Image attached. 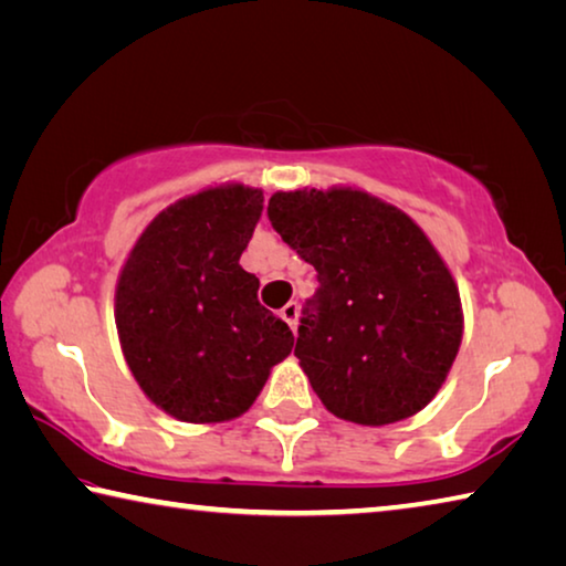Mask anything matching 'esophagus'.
<instances>
[{
	"label": "esophagus",
	"instance_id": "esophagus-1",
	"mask_svg": "<svg viewBox=\"0 0 566 566\" xmlns=\"http://www.w3.org/2000/svg\"><path fill=\"white\" fill-rule=\"evenodd\" d=\"M280 314H282V319H284L286 324H290L292 332H296V319H300V304H296V302L284 304Z\"/></svg>",
	"mask_w": 566,
	"mask_h": 566
}]
</instances>
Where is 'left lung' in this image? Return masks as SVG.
I'll return each instance as SVG.
<instances>
[{
  "instance_id": "8db88e82",
  "label": "left lung",
  "mask_w": 566,
  "mask_h": 566,
  "mask_svg": "<svg viewBox=\"0 0 566 566\" xmlns=\"http://www.w3.org/2000/svg\"><path fill=\"white\" fill-rule=\"evenodd\" d=\"M270 222L319 290L294 357L334 417L364 427L415 417L462 344L459 286L409 214L357 187L274 191Z\"/></svg>"
}]
</instances>
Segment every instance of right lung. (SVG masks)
Listing matches in <instances>:
<instances>
[{
	"label": "right lung",
	"mask_w": 566,
	"mask_h": 566,
	"mask_svg": "<svg viewBox=\"0 0 566 566\" xmlns=\"http://www.w3.org/2000/svg\"><path fill=\"white\" fill-rule=\"evenodd\" d=\"M262 209V189L242 181L199 189L161 209L122 264V354L147 399L179 421L242 417L294 347L239 264Z\"/></svg>",
	"instance_id": "add662e5"
}]
</instances>
